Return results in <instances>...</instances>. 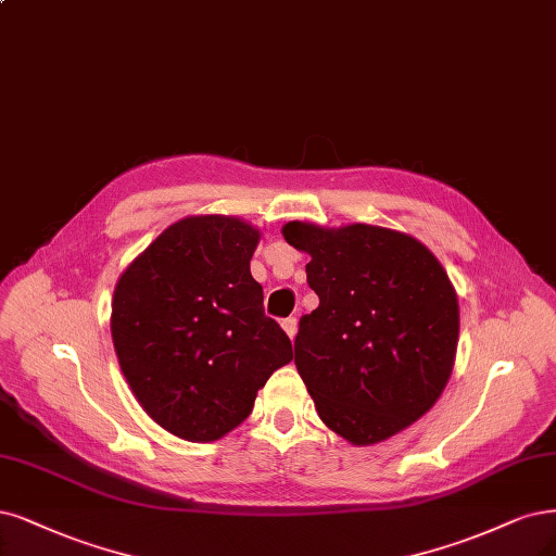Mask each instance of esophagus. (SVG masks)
I'll return each instance as SVG.
<instances>
[{
    "label": "esophagus",
    "instance_id": "1",
    "mask_svg": "<svg viewBox=\"0 0 556 556\" xmlns=\"http://www.w3.org/2000/svg\"><path fill=\"white\" fill-rule=\"evenodd\" d=\"M282 329H285V333L290 336V340H294V336H296V317H287L285 321H282Z\"/></svg>",
    "mask_w": 556,
    "mask_h": 556
}]
</instances>
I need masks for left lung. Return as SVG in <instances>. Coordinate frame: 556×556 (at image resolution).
<instances>
[{"instance_id": "left-lung-1", "label": "left lung", "mask_w": 556, "mask_h": 556, "mask_svg": "<svg viewBox=\"0 0 556 556\" xmlns=\"http://www.w3.org/2000/svg\"><path fill=\"white\" fill-rule=\"evenodd\" d=\"M319 305L303 315L294 363L324 426L372 446L432 409L460 336L455 287L428 245L397 229L292 220Z\"/></svg>"}]
</instances>
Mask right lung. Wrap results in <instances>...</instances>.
<instances>
[{"label": "right lung", "instance_id": "1", "mask_svg": "<svg viewBox=\"0 0 556 556\" xmlns=\"http://www.w3.org/2000/svg\"><path fill=\"white\" fill-rule=\"evenodd\" d=\"M260 237L237 216H186L114 285L122 372L142 409L186 442H216L241 426L266 379L294 356L251 276Z\"/></svg>", "mask_w": 556, "mask_h": 556}]
</instances>
